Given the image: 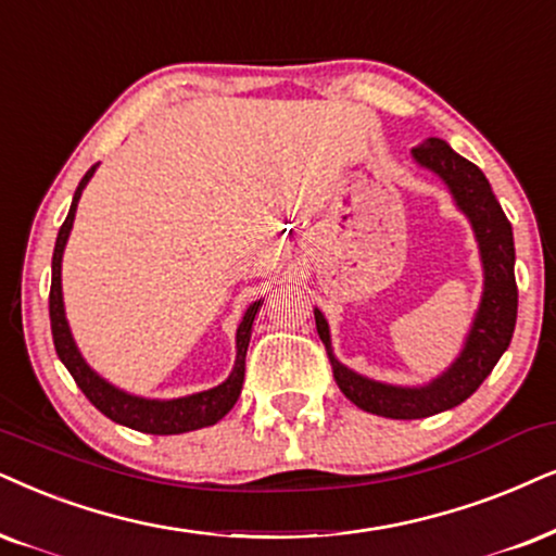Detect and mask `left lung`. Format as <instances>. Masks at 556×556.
Here are the masks:
<instances>
[{
  "label": "left lung",
  "mask_w": 556,
  "mask_h": 556,
  "mask_svg": "<svg viewBox=\"0 0 556 556\" xmlns=\"http://www.w3.org/2000/svg\"><path fill=\"white\" fill-rule=\"evenodd\" d=\"M413 156L420 166L431 168L446 181L456 205L472 220L477 243H480L484 292L459 359L426 388H392V384L371 382V379L356 375L341 362H336L333 351H330L328 323L320 311H315V328H318L320 341L326 343L330 369H333L336 384L343 395L354 405H359L362 410L400 420L428 418L465 403L484 382V377L493 371L503 351L508 349L518 315V287L516 274H513V264H516L513 228L501 202L495 200L490 181L484 179V174L472 161L454 153L441 138H428L426 143L413 149Z\"/></svg>",
  "instance_id": "obj_1"
}]
</instances>
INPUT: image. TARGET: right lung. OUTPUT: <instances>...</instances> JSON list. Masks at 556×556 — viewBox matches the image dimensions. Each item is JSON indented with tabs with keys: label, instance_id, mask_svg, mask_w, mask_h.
Returning <instances> with one entry per match:
<instances>
[{
	"label": "right lung",
	"instance_id": "right-lung-1",
	"mask_svg": "<svg viewBox=\"0 0 556 556\" xmlns=\"http://www.w3.org/2000/svg\"><path fill=\"white\" fill-rule=\"evenodd\" d=\"M94 174V166L84 174V179L76 187L72 207H68L66 220L59 230V238H55L53 249V277H51V294H48V311H51V330H53V346L63 367L72 371L74 382L79 384V390L87 395V400L97 410L104 413L115 424L136 428V431L143 433H156V435H172V433H187L197 431V428L213 426L220 420L230 407L236 405L238 395H241L243 388V375H245V351H249L251 341V326H254V318L262 307V300L254 302L243 315L241 326H238L236 333V367L230 371V377L217 388L207 392H197V395L179 397V400H143L136 395H128V392L112 388L110 382H104L100 375H94L87 367V362L81 359L79 349L72 339V330H68L66 315H63V298H61V258H63V245L68 241V233H72L74 226V213L76 205H79L81 189L87 187V181Z\"/></svg>",
	"mask_w": 556,
	"mask_h": 556
}]
</instances>
